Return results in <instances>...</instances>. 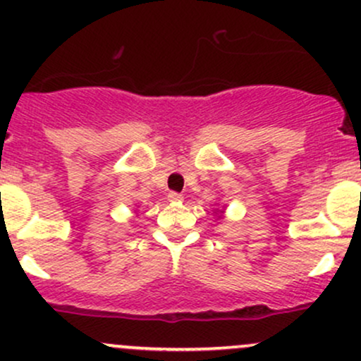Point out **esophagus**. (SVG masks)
I'll return each mask as SVG.
<instances>
[{
  "label": "esophagus",
  "mask_w": 361,
  "mask_h": 361,
  "mask_svg": "<svg viewBox=\"0 0 361 361\" xmlns=\"http://www.w3.org/2000/svg\"><path fill=\"white\" fill-rule=\"evenodd\" d=\"M168 200L169 202H175V204H180V202H183V195L176 193V192H171V193H168Z\"/></svg>",
  "instance_id": "esophagus-1"
}]
</instances>
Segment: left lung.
<instances>
[{
    "mask_svg": "<svg viewBox=\"0 0 361 361\" xmlns=\"http://www.w3.org/2000/svg\"><path fill=\"white\" fill-rule=\"evenodd\" d=\"M221 214H222V212H221Z\"/></svg>",
    "mask_w": 361,
    "mask_h": 361,
    "instance_id": "left-lung-1",
    "label": "left lung"
}]
</instances>
